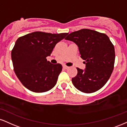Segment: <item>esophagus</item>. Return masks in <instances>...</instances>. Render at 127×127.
I'll return each instance as SVG.
<instances>
[{
  "mask_svg": "<svg viewBox=\"0 0 127 127\" xmlns=\"http://www.w3.org/2000/svg\"><path fill=\"white\" fill-rule=\"evenodd\" d=\"M63 67L64 68V69H68V68H69V67L67 66V65H64L63 66Z\"/></svg>",
  "mask_w": 127,
  "mask_h": 127,
  "instance_id": "1",
  "label": "esophagus"
}]
</instances>
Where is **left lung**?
Listing matches in <instances>:
<instances>
[{"instance_id":"1","label":"left lung","mask_w":127,"mask_h":127,"mask_svg":"<svg viewBox=\"0 0 127 127\" xmlns=\"http://www.w3.org/2000/svg\"><path fill=\"white\" fill-rule=\"evenodd\" d=\"M79 47L86 68H77V74L71 79L76 89L86 94L96 92L111 77L115 63V48L109 37L96 31L82 29L65 38Z\"/></svg>"}]
</instances>
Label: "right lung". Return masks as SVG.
Returning a JSON list of instances; mask_svg holds the SVG:
<instances>
[{
    "label": "right lung",
    "instance_id": "1",
    "mask_svg": "<svg viewBox=\"0 0 127 127\" xmlns=\"http://www.w3.org/2000/svg\"><path fill=\"white\" fill-rule=\"evenodd\" d=\"M67 34L36 31L16 40L11 52L13 70L26 88L42 93L50 91L56 85L62 65L51 64L46 57Z\"/></svg>",
    "mask_w": 127,
    "mask_h": 127
}]
</instances>
